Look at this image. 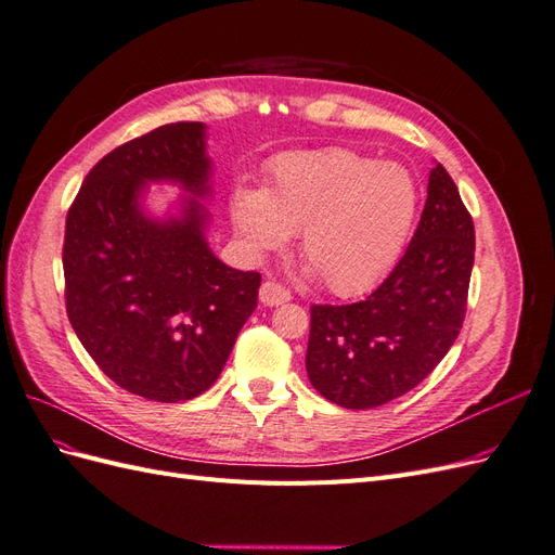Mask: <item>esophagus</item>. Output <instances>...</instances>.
<instances>
[{"instance_id": "1", "label": "esophagus", "mask_w": 555, "mask_h": 555, "mask_svg": "<svg viewBox=\"0 0 555 555\" xmlns=\"http://www.w3.org/2000/svg\"><path fill=\"white\" fill-rule=\"evenodd\" d=\"M259 300L263 306H282V304H289L292 300V294H289V289H284L282 284H278V282H273V280H266L263 284H261V289H259Z\"/></svg>"}]
</instances>
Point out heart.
I'll return each mask as SVG.
<instances>
[{
	"label": "heart",
	"instance_id": "obj_1",
	"mask_svg": "<svg viewBox=\"0 0 555 555\" xmlns=\"http://www.w3.org/2000/svg\"><path fill=\"white\" fill-rule=\"evenodd\" d=\"M416 208L418 190L405 166L328 147L280 159L266 190L238 188L231 217L259 255L300 231L308 273L333 294L354 296L391 271Z\"/></svg>",
	"mask_w": 555,
	"mask_h": 555
}]
</instances>
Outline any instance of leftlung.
Segmentation results:
<instances>
[{
	"label": "left lung",
	"instance_id": "left-lung-1",
	"mask_svg": "<svg viewBox=\"0 0 555 555\" xmlns=\"http://www.w3.org/2000/svg\"><path fill=\"white\" fill-rule=\"evenodd\" d=\"M475 263V224L442 164L412 243L379 287L351 306H312L306 367L314 389L371 410L424 382L456 343Z\"/></svg>",
	"mask_w": 555,
	"mask_h": 555
}]
</instances>
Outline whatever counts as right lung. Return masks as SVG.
Masks as SVG:
<instances>
[{
    "label": "right lung",
    "instance_id": "obj_1",
    "mask_svg": "<svg viewBox=\"0 0 555 555\" xmlns=\"http://www.w3.org/2000/svg\"><path fill=\"white\" fill-rule=\"evenodd\" d=\"M212 162L204 122H173L115 147L66 215V314L117 386L157 402L192 400L220 377L257 308L261 275L236 271L206 241ZM189 194L153 218L147 183Z\"/></svg>",
    "mask_w": 555,
    "mask_h": 555
}]
</instances>
